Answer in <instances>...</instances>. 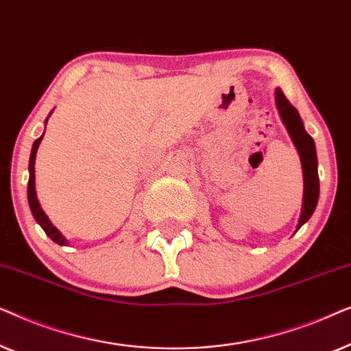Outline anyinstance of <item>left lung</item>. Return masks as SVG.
I'll return each mask as SVG.
<instances>
[{
	"label": "left lung",
	"mask_w": 351,
	"mask_h": 351,
	"mask_svg": "<svg viewBox=\"0 0 351 351\" xmlns=\"http://www.w3.org/2000/svg\"><path fill=\"white\" fill-rule=\"evenodd\" d=\"M275 102L276 108L280 112L281 121L289 132V136L294 142V145L299 152L302 172H304V199H302V213L297 223L299 230L308 219L313 215L316 204L319 198V177H318V158H316L315 141L310 137V134L305 131L304 121L297 110L289 104L286 95L282 94L280 88L275 89ZM295 230V232H297Z\"/></svg>",
	"instance_id": "obj_1"
}]
</instances>
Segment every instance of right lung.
Returning a JSON list of instances; mask_svg holds the SVG:
<instances>
[{"mask_svg":"<svg viewBox=\"0 0 351 351\" xmlns=\"http://www.w3.org/2000/svg\"><path fill=\"white\" fill-rule=\"evenodd\" d=\"M51 113H49V117H51ZM49 117L46 118L45 124H47V119H49ZM43 136H45V134H43ZM43 136L40 138H36L35 143H33L32 153H30V162H28V172H30V177H28V189H27L28 204H30L33 217H35L36 222L40 223V227L45 230V233L47 234V237H49L54 243L60 244V246H66V244H69V241H66V238L59 232V230H57V227H54V225H52L49 217H47L45 210L41 209V204H40V201H38V196H36V189H35V160H36L38 147H40V143L43 141Z\"/></svg>","mask_w":351,"mask_h":351,"instance_id":"add662e5","label":"right lung"}]
</instances>
